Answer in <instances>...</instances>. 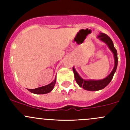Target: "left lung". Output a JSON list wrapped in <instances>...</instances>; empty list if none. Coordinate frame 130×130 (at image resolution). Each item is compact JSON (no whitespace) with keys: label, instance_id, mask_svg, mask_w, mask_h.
<instances>
[{"label":"left lung","instance_id":"8db88e82","mask_svg":"<svg viewBox=\"0 0 130 130\" xmlns=\"http://www.w3.org/2000/svg\"><path fill=\"white\" fill-rule=\"evenodd\" d=\"M98 38H99L101 41L104 42L108 46L110 50L113 53L114 58H115V67H114L112 72L110 73V74L107 77H106L104 79L97 80H84L77 72L75 69L73 67V72L74 73L75 79L77 84L80 87L84 89L85 90H90V91H96V90L103 89L104 87H106L112 80L118 66V53L116 48L114 46L112 41L107 35L104 33H100V35L98 36Z\"/></svg>","mask_w":130,"mask_h":130}]
</instances>
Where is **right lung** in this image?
Listing matches in <instances>:
<instances>
[{"label": "right lung", "instance_id": "right-lung-1", "mask_svg": "<svg viewBox=\"0 0 130 130\" xmlns=\"http://www.w3.org/2000/svg\"><path fill=\"white\" fill-rule=\"evenodd\" d=\"M56 80H57V78L55 77L54 80H53L52 83L50 84L47 85V86L38 87V88L34 89H27V90H28L29 91L31 92L34 93V94H47V93L50 92L53 90V87H54L55 85Z\"/></svg>", "mask_w": 130, "mask_h": 130}]
</instances>
